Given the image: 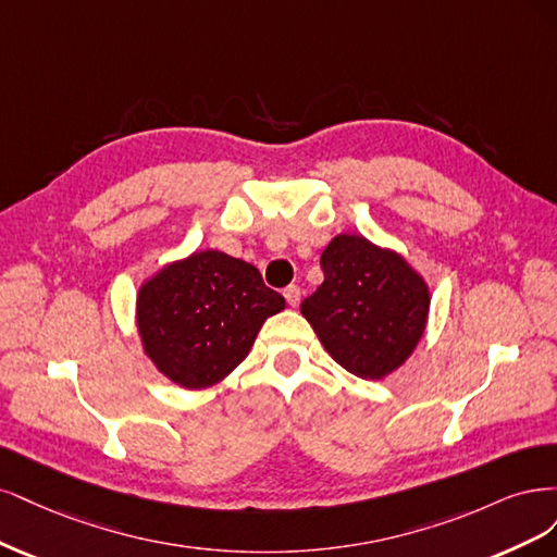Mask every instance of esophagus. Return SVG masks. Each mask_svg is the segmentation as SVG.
<instances>
[{
	"label": "esophagus",
	"mask_w": 557,
	"mask_h": 557,
	"mask_svg": "<svg viewBox=\"0 0 557 557\" xmlns=\"http://www.w3.org/2000/svg\"><path fill=\"white\" fill-rule=\"evenodd\" d=\"M284 298H286V302L292 305V308H298V302H300V286H296V284H289L284 289Z\"/></svg>",
	"instance_id": "34e87169"
}]
</instances>
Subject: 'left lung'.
Instances as JSON below:
<instances>
[{"label":"left lung","instance_id":"left-lung-1","mask_svg":"<svg viewBox=\"0 0 557 557\" xmlns=\"http://www.w3.org/2000/svg\"><path fill=\"white\" fill-rule=\"evenodd\" d=\"M324 282L300 305L319 343L351 374L384 380L407 363L428 326L430 286L400 252L337 233L321 252Z\"/></svg>","mask_w":557,"mask_h":557}]
</instances>
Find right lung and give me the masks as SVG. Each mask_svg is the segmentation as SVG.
I'll use <instances>...</instances> for the list:
<instances>
[{
  "mask_svg": "<svg viewBox=\"0 0 557 557\" xmlns=\"http://www.w3.org/2000/svg\"><path fill=\"white\" fill-rule=\"evenodd\" d=\"M286 308L252 263L220 249H196L140 282L136 331L157 372L187 391L224 382Z\"/></svg>",
  "mask_w": 557,
  "mask_h": 557,
  "instance_id": "obj_1",
  "label": "right lung"
}]
</instances>
